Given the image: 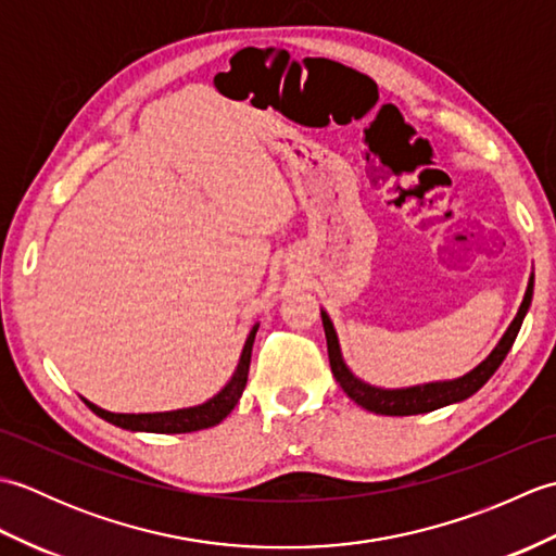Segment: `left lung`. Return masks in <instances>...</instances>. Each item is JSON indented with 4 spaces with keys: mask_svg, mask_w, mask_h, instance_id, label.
I'll return each instance as SVG.
<instances>
[{
    "mask_svg": "<svg viewBox=\"0 0 556 556\" xmlns=\"http://www.w3.org/2000/svg\"><path fill=\"white\" fill-rule=\"evenodd\" d=\"M533 287H535V275L530 271L528 289H526L521 308H518L511 325L506 327V332L497 341V346H494L490 351V356L485 361H480L473 370H468L466 375H460V377H454V380L425 382V384L396 387V389L375 387V384L365 382V380H361V377L351 372L344 356H341V346H339L334 323L329 320L327 311L320 308L325 337H327L329 365H332L334 380L339 382L341 389H344L351 401H356V404L363 406L365 410L377 413V416H418V413H430V410H437V408L458 404V401H466V399L473 396L494 372H497L502 361L506 358V353L511 351L514 341L518 337V329H521L523 317L530 308V301H533Z\"/></svg>",
    "mask_w": 556,
    "mask_h": 556,
    "instance_id": "8db88e82",
    "label": "left lung"
}]
</instances>
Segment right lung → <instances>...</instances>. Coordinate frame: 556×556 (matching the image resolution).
<instances>
[{
	"instance_id": "right-lung-1",
	"label": "right lung",
	"mask_w": 556,
	"mask_h": 556,
	"mask_svg": "<svg viewBox=\"0 0 556 556\" xmlns=\"http://www.w3.org/2000/svg\"><path fill=\"white\" fill-rule=\"evenodd\" d=\"M257 327H260V323H255L251 327V332H248V337H245V344L241 349V356H239V363H236L231 380L224 384L215 396L203 401V404L176 408V410H157V413H112V410H104V408L96 406L86 396H80V399L86 401V406L102 420H108V422L116 425V428H124L131 432L181 434V432H195V430L212 428V425H219L224 418H227L233 410V406L239 404V399H241L245 382H248V368H251V353H253V341H255Z\"/></svg>"
}]
</instances>
